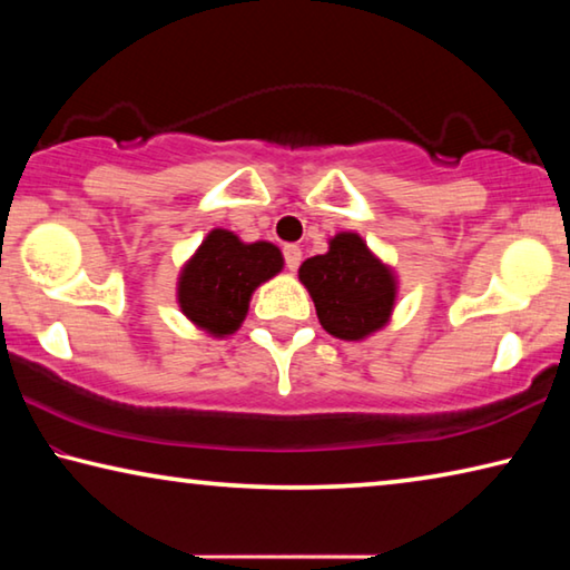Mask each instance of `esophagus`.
I'll list each match as a JSON object with an SVG mask.
<instances>
[{"mask_svg":"<svg viewBox=\"0 0 570 570\" xmlns=\"http://www.w3.org/2000/svg\"><path fill=\"white\" fill-rule=\"evenodd\" d=\"M284 262H286L288 272H296L298 264H302V248H298L296 244H286L284 246Z\"/></svg>","mask_w":570,"mask_h":570,"instance_id":"obj_1","label":"esophagus"}]
</instances>
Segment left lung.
I'll list each match as a JSON object with an SVG mask.
<instances>
[{"instance_id":"1","label":"left lung","mask_w":570,"mask_h":570,"mask_svg":"<svg viewBox=\"0 0 570 570\" xmlns=\"http://www.w3.org/2000/svg\"><path fill=\"white\" fill-rule=\"evenodd\" d=\"M298 282L312 294L324 330L346 342L380 332L390 322L397 296L392 268L350 230L336 234L326 254L306 258Z\"/></svg>"}]
</instances>
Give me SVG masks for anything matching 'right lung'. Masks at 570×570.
Segmentation results:
<instances>
[{
  "mask_svg": "<svg viewBox=\"0 0 570 570\" xmlns=\"http://www.w3.org/2000/svg\"><path fill=\"white\" fill-rule=\"evenodd\" d=\"M282 268V250L268 240L244 244L234 230L214 228L178 276L180 312L208 334H234L246 320L256 286Z\"/></svg>",
  "mask_w": 570,
  "mask_h": 570,
  "instance_id": "right-lung-1",
  "label": "right lung"
}]
</instances>
